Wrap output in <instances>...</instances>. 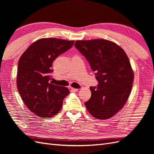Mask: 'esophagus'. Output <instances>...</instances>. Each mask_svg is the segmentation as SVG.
Returning a JSON list of instances; mask_svg holds the SVG:
<instances>
[{
    "instance_id": "esophagus-1",
    "label": "esophagus",
    "mask_w": 154,
    "mask_h": 154,
    "mask_svg": "<svg viewBox=\"0 0 154 154\" xmlns=\"http://www.w3.org/2000/svg\"><path fill=\"white\" fill-rule=\"evenodd\" d=\"M78 88H74L72 87L71 88V92H78Z\"/></svg>"
}]
</instances>
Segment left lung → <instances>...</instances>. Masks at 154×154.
Wrapping results in <instances>:
<instances>
[{"label": "left lung", "instance_id": "8db88e82", "mask_svg": "<svg viewBox=\"0 0 154 154\" xmlns=\"http://www.w3.org/2000/svg\"><path fill=\"white\" fill-rule=\"evenodd\" d=\"M74 46L98 82L97 87H90L86 108L96 119L110 118L123 108L132 90L134 72L127 55L119 45L104 39L77 40Z\"/></svg>", "mask_w": 154, "mask_h": 154}]
</instances>
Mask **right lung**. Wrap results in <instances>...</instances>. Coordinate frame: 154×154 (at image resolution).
Returning <instances> with one entry per match:
<instances>
[{"instance_id":"obj_1","label":"right lung","mask_w":154,"mask_h":154,"mask_svg":"<svg viewBox=\"0 0 154 154\" xmlns=\"http://www.w3.org/2000/svg\"><path fill=\"white\" fill-rule=\"evenodd\" d=\"M74 41L41 38L32 43L18 63L17 84L22 100L32 113L40 118L53 117L61 110L69 94L67 87L51 82L52 63L59 55L71 49Z\"/></svg>"}]
</instances>
